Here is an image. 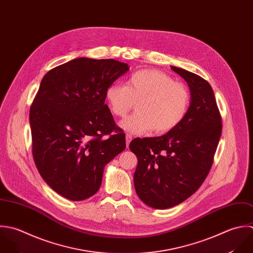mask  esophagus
Wrapping results in <instances>:
<instances>
[{
    "instance_id": "esophagus-1",
    "label": "esophagus",
    "mask_w": 253,
    "mask_h": 253,
    "mask_svg": "<svg viewBox=\"0 0 253 253\" xmlns=\"http://www.w3.org/2000/svg\"><path fill=\"white\" fill-rule=\"evenodd\" d=\"M131 139H132V135H131V134H129V133H126V147H128V145H129V143H130V141H131Z\"/></svg>"
}]
</instances>
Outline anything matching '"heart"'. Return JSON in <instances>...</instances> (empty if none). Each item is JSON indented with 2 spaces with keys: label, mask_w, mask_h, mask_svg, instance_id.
<instances>
[{
  "label": "heart",
  "mask_w": 253,
  "mask_h": 253,
  "mask_svg": "<svg viewBox=\"0 0 253 253\" xmlns=\"http://www.w3.org/2000/svg\"><path fill=\"white\" fill-rule=\"evenodd\" d=\"M111 113L124 118L136 103L137 112L121 123L126 130L143 134L151 129L165 133L184 119L190 95L183 84L173 82L166 73L145 69L133 73L126 85L112 84L106 90Z\"/></svg>",
  "instance_id": "b5f03b06"
}]
</instances>
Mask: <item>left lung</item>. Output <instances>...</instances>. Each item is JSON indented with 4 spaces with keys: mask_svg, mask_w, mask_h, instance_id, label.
<instances>
[{
    "mask_svg": "<svg viewBox=\"0 0 253 253\" xmlns=\"http://www.w3.org/2000/svg\"><path fill=\"white\" fill-rule=\"evenodd\" d=\"M189 86L191 101L182 122L158 137L134 138L129 149L138 159L135 191L148 206L167 209L191 196L212 167L222 133V118L207 81L170 67Z\"/></svg>",
    "mask_w": 253,
    "mask_h": 253,
    "instance_id": "8db88e82",
    "label": "left lung"
}]
</instances>
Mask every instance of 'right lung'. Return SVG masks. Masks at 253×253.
I'll return each instance as SVG.
<instances>
[{"label":"right lung","mask_w":253,"mask_h":253,"mask_svg":"<svg viewBox=\"0 0 253 253\" xmlns=\"http://www.w3.org/2000/svg\"><path fill=\"white\" fill-rule=\"evenodd\" d=\"M128 70L113 59L79 58L40 84L29 113L33 160L46 183L70 200L94 195L104 167L126 148L105 99L108 86Z\"/></svg>","instance_id":"add662e5"}]
</instances>
